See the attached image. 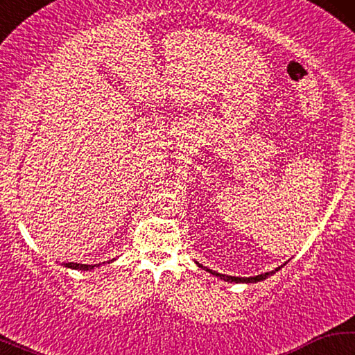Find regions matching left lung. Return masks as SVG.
<instances>
[{"label": "left lung", "instance_id": "obj_1", "mask_svg": "<svg viewBox=\"0 0 355 355\" xmlns=\"http://www.w3.org/2000/svg\"><path fill=\"white\" fill-rule=\"evenodd\" d=\"M196 263H197V261H196ZM197 266L202 268V269H205L207 272L216 275V277H219L220 280H224V282H235V284H257V282H261V280H264V279H268L269 275H272V274L277 272L279 269H282V266H285V264H282V266L275 268L274 271H271V272H264V274H260V275H254V277H233V275H225V274L216 272V271H213V269H208V268H205V266H202V264H199V263H197Z\"/></svg>", "mask_w": 355, "mask_h": 355}]
</instances>
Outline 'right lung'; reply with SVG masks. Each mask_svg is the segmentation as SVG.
<instances>
[{"instance_id": "1", "label": "right lung", "mask_w": 355, "mask_h": 355, "mask_svg": "<svg viewBox=\"0 0 355 355\" xmlns=\"http://www.w3.org/2000/svg\"><path fill=\"white\" fill-rule=\"evenodd\" d=\"M112 261V260H111ZM110 263V261H107ZM65 268H71V269H78V271H89V269H94L100 266V264H81V263H65Z\"/></svg>"}]
</instances>
